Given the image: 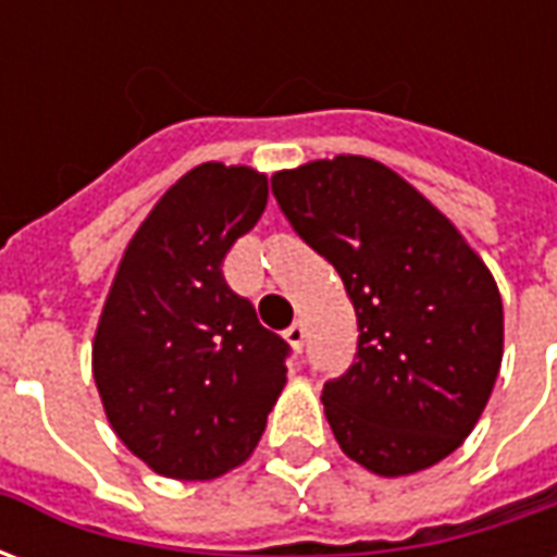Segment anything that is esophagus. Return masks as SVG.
<instances>
[{"label":"esophagus","mask_w":557,"mask_h":557,"mask_svg":"<svg viewBox=\"0 0 557 557\" xmlns=\"http://www.w3.org/2000/svg\"><path fill=\"white\" fill-rule=\"evenodd\" d=\"M283 337H286V343H289L292 349L301 351L304 349V337H307V327H304L301 322H295V325L286 327V334H283Z\"/></svg>","instance_id":"obj_1"}]
</instances>
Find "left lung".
I'll return each mask as SVG.
<instances>
[{
    "instance_id": "8db88e82",
    "label": "left lung",
    "mask_w": 557,
    "mask_h": 557,
    "mask_svg": "<svg viewBox=\"0 0 557 557\" xmlns=\"http://www.w3.org/2000/svg\"><path fill=\"white\" fill-rule=\"evenodd\" d=\"M271 190L355 304V361L322 391L343 454L382 478L442 462L474 430L502 367L490 268L379 160H313L277 172Z\"/></svg>"
}]
</instances>
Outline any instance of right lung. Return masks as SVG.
I'll return each mask as SVG.
<instances>
[{"label":"right lung","mask_w":557,"mask_h":557,"mask_svg":"<svg viewBox=\"0 0 557 557\" xmlns=\"http://www.w3.org/2000/svg\"><path fill=\"white\" fill-rule=\"evenodd\" d=\"M265 202L262 172L190 170L143 220L103 304L91 349L103 411L163 478L211 480L242 466L286 385L289 343L223 277Z\"/></svg>","instance_id":"obj_1"}]
</instances>
